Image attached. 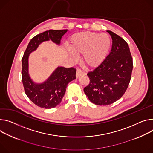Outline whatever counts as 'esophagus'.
Returning <instances> with one entry per match:
<instances>
[{
	"label": "esophagus",
	"instance_id": "1",
	"mask_svg": "<svg viewBox=\"0 0 153 153\" xmlns=\"http://www.w3.org/2000/svg\"><path fill=\"white\" fill-rule=\"evenodd\" d=\"M86 73L83 71L82 70H81V69H77V72H76V77H80V76H82V75H85Z\"/></svg>",
	"mask_w": 153,
	"mask_h": 153
}]
</instances>
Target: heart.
<instances>
[{
	"instance_id": "obj_1",
	"label": "heart",
	"mask_w": 153,
	"mask_h": 153,
	"mask_svg": "<svg viewBox=\"0 0 153 153\" xmlns=\"http://www.w3.org/2000/svg\"><path fill=\"white\" fill-rule=\"evenodd\" d=\"M111 45L109 35L105 33L82 32L73 34L68 46L72 52H68L70 60L75 62L77 55H83L82 61L87 66L95 68L101 65L107 57Z\"/></svg>"
}]
</instances>
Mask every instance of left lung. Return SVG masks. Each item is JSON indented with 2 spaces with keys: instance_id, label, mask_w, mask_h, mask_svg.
<instances>
[{
  "instance_id": "1",
  "label": "left lung",
  "mask_w": 153,
  "mask_h": 153,
  "mask_svg": "<svg viewBox=\"0 0 153 153\" xmlns=\"http://www.w3.org/2000/svg\"><path fill=\"white\" fill-rule=\"evenodd\" d=\"M110 52L104 61L88 73L90 82L84 88L89 100L98 105H108L120 100L127 90L133 68L128 43L112 31Z\"/></svg>"
}]
</instances>
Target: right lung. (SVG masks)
Returning a JSON list of instances; mask_svg holds the SVG:
<instances>
[{
    "instance_id": "obj_1",
    "label": "right lung",
    "mask_w": 153,
    "mask_h": 153,
    "mask_svg": "<svg viewBox=\"0 0 153 153\" xmlns=\"http://www.w3.org/2000/svg\"><path fill=\"white\" fill-rule=\"evenodd\" d=\"M68 30H49L34 36L27 47L22 59V80L29 98L36 105L49 109L60 104L69 82L76 79V69L58 66L44 82H35L30 77L29 68L30 54L45 41H52L60 45L62 36Z\"/></svg>"
}]
</instances>
